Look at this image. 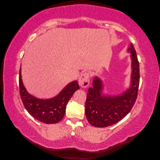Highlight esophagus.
<instances>
[{"label": "esophagus", "instance_id": "obj_1", "mask_svg": "<svg viewBox=\"0 0 160 160\" xmlns=\"http://www.w3.org/2000/svg\"><path fill=\"white\" fill-rule=\"evenodd\" d=\"M78 83L83 88H86L89 84V73L87 72H84L81 74V76L78 80Z\"/></svg>", "mask_w": 160, "mask_h": 160}]
</instances>
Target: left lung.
<instances>
[{
  "instance_id": "left-lung-1",
  "label": "left lung",
  "mask_w": 160,
  "mask_h": 160,
  "mask_svg": "<svg viewBox=\"0 0 160 160\" xmlns=\"http://www.w3.org/2000/svg\"><path fill=\"white\" fill-rule=\"evenodd\" d=\"M128 51L132 60L131 83L128 89L120 96H104L102 93V80L96 77L93 87L88 90L85 114L88 122L93 127H106L117 123L131 111L136 101L140 84V65L132 43Z\"/></svg>"
}]
</instances>
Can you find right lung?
Wrapping results in <instances>:
<instances>
[{"label":"right lung","mask_w":160,"mask_h":160,"mask_svg":"<svg viewBox=\"0 0 160 160\" xmlns=\"http://www.w3.org/2000/svg\"><path fill=\"white\" fill-rule=\"evenodd\" d=\"M79 88L77 81H73L68 84L56 97L47 100L38 99L27 91L22 81L21 71L19 72L20 95L25 108L32 117L45 124H55L62 120L68 102Z\"/></svg>","instance_id":"right-lung-1"}]
</instances>
